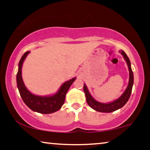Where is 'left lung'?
I'll list each match as a JSON object with an SVG mask.
<instances>
[{"label":"left lung","instance_id":"obj_1","mask_svg":"<svg viewBox=\"0 0 150 150\" xmlns=\"http://www.w3.org/2000/svg\"><path fill=\"white\" fill-rule=\"evenodd\" d=\"M119 53L122 55L124 59H125L126 62L128 65V70H129V81L128 85L127 86L126 90L122 93L120 97L118 98L117 99L115 100L112 102L108 103H100L98 101L96 100L94 98L92 95L88 91L87 85L84 84L83 86V91L86 96V100H87V104L91 108H92L94 110L98 112H112L126 105V103L128 102V100L130 98L132 90V87L134 84V74L133 71L131 68V63L129 58L127 56L126 53L124 52L123 50H119Z\"/></svg>","mask_w":150,"mask_h":150}]
</instances>
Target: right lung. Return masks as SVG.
I'll list each match as a JSON object with an SVG mask.
<instances>
[{"instance_id":"1","label":"right lung","mask_w":150,"mask_h":150,"mask_svg":"<svg viewBox=\"0 0 150 150\" xmlns=\"http://www.w3.org/2000/svg\"><path fill=\"white\" fill-rule=\"evenodd\" d=\"M30 53L26 52L22 55L18 63V71L16 75L17 87L20 95L26 105L32 110L41 114H51L55 112L62 108L65 102V95L76 77L65 81L61 85L57 92L54 95L39 96L34 95L28 90L22 77V67L25 59Z\"/></svg>"}]
</instances>
